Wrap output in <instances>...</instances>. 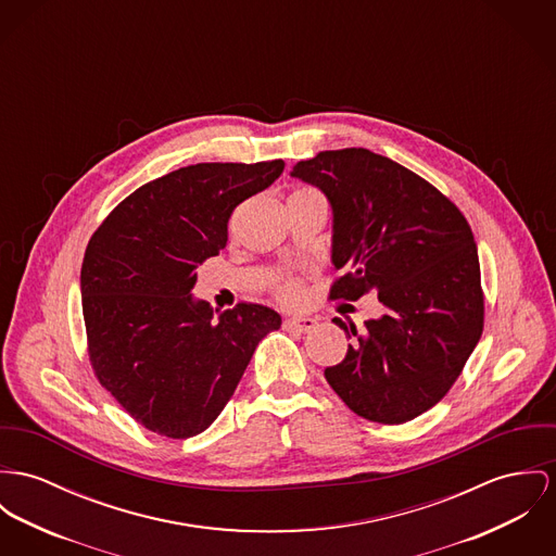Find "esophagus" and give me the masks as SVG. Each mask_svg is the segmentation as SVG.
I'll list each match as a JSON object with an SVG mask.
<instances>
[{
	"label": "esophagus",
	"mask_w": 556,
	"mask_h": 556,
	"mask_svg": "<svg viewBox=\"0 0 556 556\" xmlns=\"http://www.w3.org/2000/svg\"><path fill=\"white\" fill-rule=\"evenodd\" d=\"M283 326L288 330H294V332H311V330H315L317 319H313V317H288L283 321Z\"/></svg>",
	"instance_id": "1"
}]
</instances>
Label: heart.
<instances>
[{
	"label": "heart",
	"instance_id": "b5f03b06",
	"mask_svg": "<svg viewBox=\"0 0 556 556\" xmlns=\"http://www.w3.org/2000/svg\"><path fill=\"white\" fill-rule=\"evenodd\" d=\"M308 192H315V190L299 188L292 194H308ZM273 296L286 306H296L304 300V283H302L300 277H294V275L277 277L275 283H273Z\"/></svg>",
	"mask_w": 556,
	"mask_h": 556
}]
</instances>
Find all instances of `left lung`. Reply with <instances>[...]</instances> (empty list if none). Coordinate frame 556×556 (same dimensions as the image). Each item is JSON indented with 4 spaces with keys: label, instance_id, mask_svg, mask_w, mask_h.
<instances>
[{
    "label": "left lung",
    "instance_id": "8db88e82",
    "mask_svg": "<svg viewBox=\"0 0 556 556\" xmlns=\"http://www.w3.org/2000/svg\"><path fill=\"white\" fill-rule=\"evenodd\" d=\"M332 203L330 300L375 292L381 319L351 339L326 381L359 417L400 426L435 406L464 372L484 328L470 224L428 179L366 148L326 150L292 172Z\"/></svg>",
    "mask_w": 556,
    "mask_h": 556
}]
</instances>
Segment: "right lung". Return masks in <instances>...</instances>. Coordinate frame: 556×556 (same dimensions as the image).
<instances>
[{
    "label": "right lung",
    "mask_w": 556,
    "mask_h": 556,
    "mask_svg": "<svg viewBox=\"0 0 556 556\" xmlns=\"http://www.w3.org/2000/svg\"><path fill=\"white\" fill-rule=\"evenodd\" d=\"M283 167H181L128 194L90 237L80 275L88 359L139 426L173 440L205 431L257 342L279 330V313L264 304L241 300L214 319L190 290L199 264L226 248L232 212Z\"/></svg>",
    "instance_id": "obj_1"
}]
</instances>
